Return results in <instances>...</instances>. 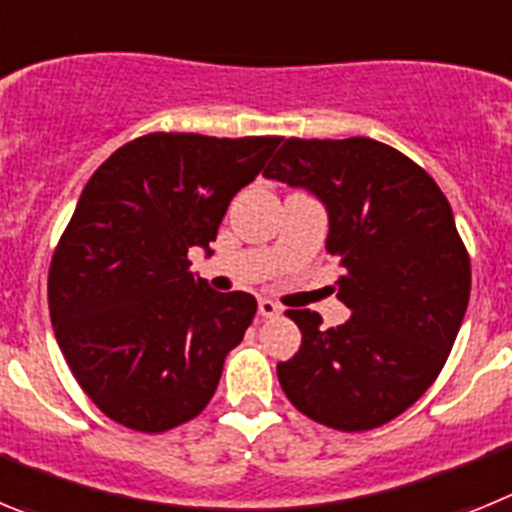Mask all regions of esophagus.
I'll list each match as a JSON object with an SVG mask.
<instances>
[{"mask_svg": "<svg viewBox=\"0 0 512 512\" xmlns=\"http://www.w3.org/2000/svg\"><path fill=\"white\" fill-rule=\"evenodd\" d=\"M282 312V307L277 305L274 300H269V297H261L259 300V315L261 318H274V315H279Z\"/></svg>", "mask_w": 512, "mask_h": 512, "instance_id": "obj_1", "label": "esophagus"}]
</instances>
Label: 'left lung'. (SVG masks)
Listing matches in <instances>:
<instances>
[{
	"label": "left lung",
	"mask_w": 512,
	"mask_h": 512,
	"mask_svg": "<svg viewBox=\"0 0 512 512\" xmlns=\"http://www.w3.org/2000/svg\"><path fill=\"white\" fill-rule=\"evenodd\" d=\"M264 176L323 202L325 251L338 256V300L351 310L338 328L312 310L287 312L302 346L277 364L284 395L338 431L390 423L438 377L469 305L472 269L449 200L372 138H289Z\"/></svg>",
	"instance_id": "1"
}]
</instances>
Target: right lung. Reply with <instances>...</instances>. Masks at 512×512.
I'll use <instances>...</instances> for the list:
<instances>
[{
    "label": "right lung",
    "mask_w": 512,
    "mask_h": 512,
    "mask_svg": "<svg viewBox=\"0 0 512 512\" xmlns=\"http://www.w3.org/2000/svg\"><path fill=\"white\" fill-rule=\"evenodd\" d=\"M282 138L151 133L117 148L81 192L48 274L58 346L115 423L164 433L200 415L256 315L215 292L187 253L210 243L235 192Z\"/></svg>",
    "instance_id": "add662e5"
}]
</instances>
